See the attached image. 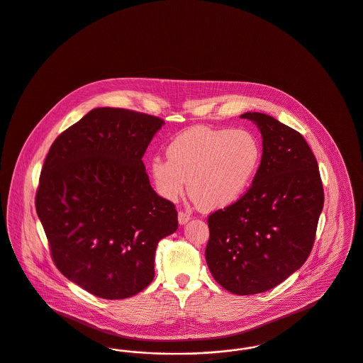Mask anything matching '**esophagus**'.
I'll list each match as a JSON object with an SVG mask.
<instances>
[{
  "label": "esophagus",
  "instance_id": "1",
  "mask_svg": "<svg viewBox=\"0 0 363 363\" xmlns=\"http://www.w3.org/2000/svg\"><path fill=\"white\" fill-rule=\"evenodd\" d=\"M177 218H179V224H186L191 216H190V213H187V212H179V215H177Z\"/></svg>",
  "mask_w": 363,
  "mask_h": 363
}]
</instances>
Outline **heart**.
<instances>
[{"instance_id": "heart-1", "label": "heart", "mask_w": 363, "mask_h": 363, "mask_svg": "<svg viewBox=\"0 0 363 363\" xmlns=\"http://www.w3.org/2000/svg\"><path fill=\"white\" fill-rule=\"evenodd\" d=\"M167 157H154L150 172L158 194L176 201L187 186L205 211L235 203L253 183L262 162V145L246 129L195 126L177 135Z\"/></svg>"}]
</instances>
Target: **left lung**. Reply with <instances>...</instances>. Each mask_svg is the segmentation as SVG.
<instances>
[{
  "mask_svg": "<svg viewBox=\"0 0 363 363\" xmlns=\"http://www.w3.org/2000/svg\"><path fill=\"white\" fill-rule=\"evenodd\" d=\"M263 138L256 177L235 203L208 218L205 257L215 281L246 296L272 289L304 264L323 208V187L304 138L263 113H245Z\"/></svg>",
  "mask_w": 363,
  "mask_h": 363,
  "instance_id": "8db88e82",
  "label": "left lung"
}]
</instances>
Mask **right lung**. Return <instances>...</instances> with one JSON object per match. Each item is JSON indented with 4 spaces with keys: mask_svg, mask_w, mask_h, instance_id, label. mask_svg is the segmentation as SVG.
Returning a JSON list of instances; mask_svg holds the SVG:
<instances>
[{
    "mask_svg": "<svg viewBox=\"0 0 363 363\" xmlns=\"http://www.w3.org/2000/svg\"><path fill=\"white\" fill-rule=\"evenodd\" d=\"M164 123L99 107L49 148L37 215L57 269L97 297L120 300L147 288L158 242L177 230L174 205L152 190L142 161Z\"/></svg>",
    "mask_w": 363,
    "mask_h": 363,
    "instance_id": "right-lung-1",
    "label": "right lung"
}]
</instances>
